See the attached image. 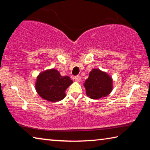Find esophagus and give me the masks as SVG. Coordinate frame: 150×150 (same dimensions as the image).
<instances>
[{"label":"esophagus","instance_id":"34e87169","mask_svg":"<svg viewBox=\"0 0 150 150\" xmlns=\"http://www.w3.org/2000/svg\"><path fill=\"white\" fill-rule=\"evenodd\" d=\"M74 79H75V81H77V82H80V81H81V77L79 75L75 76V77H74Z\"/></svg>","mask_w":150,"mask_h":150}]
</instances>
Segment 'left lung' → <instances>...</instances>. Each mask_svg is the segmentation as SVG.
Wrapping results in <instances>:
<instances>
[{
    "label": "left lung",
    "mask_w": 150,
    "mask_h": 150,
    "mask_svg": "<svg viewBox=\"0 0 150 150\" xmlns=\"http://www.w3.org/2000/svg\"><path fill=\"white\" fill-rule=\"evenodd\" d=\"M84 86L88 96L98 99L110 94L112 89V79L106 73L94 69L90 72Z\"/></svg>",
    "instance_id": "obj_1"
}]
</instances>
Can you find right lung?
I'll use <instances>...</instances> for the list:
<instances>
[{"label": "right lung", "instance_id": "add662e5", "mask_svg": "<svg viewBox=\"0 0 150 150\" xmlns=\"http://www.w3.org/2000/svg\"><path fill=\"white\" fill-rule=\"evenodd\" d=\"M73 81L68 77H62L58 71L50 69L38 76L35 89L38 95L45 100L57 102L65 98V91Z\"/></svg>", "mask_w": 150, "mask_h": 150}]
</instances>
